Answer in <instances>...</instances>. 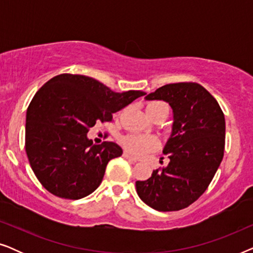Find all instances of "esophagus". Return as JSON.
Wrapping results in <instances>:
<instances>
[{
  "label": "esophagus",
  "instance_id": "1",
  "mask_svg": "<svg viewBox=\"0 0 253 253\" xmlns=\"http://www.w3.org/2000/svg\"><path fill=\"white\" fill-rule=\"evenodd\" d=\"M123 157L126 158V160H129V161H131V162H137V161H138L137 158H134V157H132V155H130L129 153H127V152H124Z\"/></svg>",
  "mask_w": 253,
  "mask_h": 253
}]
</instances>
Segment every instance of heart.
I'll return each instance as SVG.
<instances>
[{
	"label": "heart",
	"instance_id": "b5f03b06",
	"mask_svg": "<svg viewBox=\"0 0 253 253\" xmlns=\"http://www.w3.org/2000/svg\"><path fill=\"white\" fill-rule=\"evenodd\" d=\"M161 110L169 112L167 103L154 101L147 106V114L150 117ZM123 146L129 153L136 155V157H143L158 147V140L153 137L143 136V134H127L123 138Z\"/></svg>",
	"mask_w": 253,
	"mask_h": 253
}]
</instances>
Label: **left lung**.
I'll return each instance as SVG.
<instances>
[{
    "label": "left lung",
    "mask_w": 253,
    "mask_h": 253,
    "mask_svg": "<svg viewBox=\"0 0 253 253\" xmlns=\"http://www.w3.org/2000/svg\"><path fill=\"white\" fill-rule=\"evenodd\" d=\"M145 99L168 102L174 124L164 150L170 161L166 168L153 170L146 181H137V193L160 212L183 210L206 191L222 161L223 112L207 89L192 82L165 85Z\"/></svg>",
    "instance_id": "1"
}]
</instances>
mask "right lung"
Segmentation results:
<instances>
[{"instance_id":"obj_1","label":"right lung","mask_w":253,"mask_h":253,"mask_svg":"<svg viewBox=\"0 0 253 253\" xmlns=\"http://www.w3.org/2000/svg\"><path fill=\"white\" fill-rule=\"evenodd\" d=\"M146 93L113 92L94 78L62 74L33 96L26 113L25 150L41 185L63 199L91 195L106 167L123 151L113 141L93 145L86 133L96 122H112L113 114Z\"/></svg>"}]
</instances>
